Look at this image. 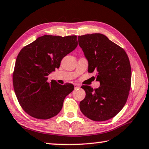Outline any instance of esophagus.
I'll return each mask as SVG.
<instances>
[{"label": "esophagus", "instance_id": "esophagus-1", "mask_svg": "<svg viewBox=\"0 0 149 149\" xmlns=\"http://www.w3.org/2000/svg\"><path fill=\"white\" fill-rule=\"evenodd\" d=\"M74 86H75V89H78V88L80 87V85L79 84H74Z\"/></svg>", "mask_w": 149, "mask_h": 149}]
</instances>
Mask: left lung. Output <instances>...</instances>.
Listing matches in <instances>:
<instances>
[{"instance_id": "left-lung-1", "label": "left lung", "mask_w": 149, "mask_h": 149, "mask_svg": "<svg viewBox=\"0 0 149 149\" xmlns=\"http://www.w3.org/2000/svg\"><path fill=\"white\" fill-rule=\"evenodd\" d=\"M78 42L88 61V72L97 73L100 87H81L86 93L80 102L81 112L89 119L102 122L114 117L125 104L131 87L132 70L122 48L101 33L78 36Z\"/></svg>"}]
</instances>
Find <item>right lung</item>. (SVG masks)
<instances>
[{
    "label": "right lung",
    "mask_w": 149,
    "mask_h": 149,
    "mask_svg": "<svg viewBox=\"0 0 149 149\" xmlns=\"http://www.w3.org/2000/svg\"><path fill=\"white\" fill-rule=\"evenodd\" d=\"M77 36L45 35L24 47L17 55L13 85L19 104L27 114L41 120L55 116L64 99L73 91L72 84L60 85L47 76L59 68L63 58L75 49Z\"/></svg>",
    "instance_id": "obj_1"
}]
</instances>
